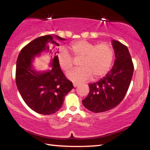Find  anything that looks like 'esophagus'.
<instances>
[{"instance_id": "34e87169", "label": "esophagus", "mask_w": 150, "mask_h": 150, "mask_svg": "<svg viewBox=\"0 0 150 150\" xmlns=\"http://www.w3.org/2000/svg\"><path fill=\"white\" fill-rule=\"evenodd\" d=\"M79 85V84H78V83H73V87H77Z\"/></svg>"}]
</instances>
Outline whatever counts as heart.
Returning a JSON list of instances; mask_svg holds the SVG:
<instances>
[{
	"mask_svg": "<svg viewBox=\"0 0 150 150\" xmlns=\"http://www.w3.org/2000/svg\"><path fill=\"white\" fill-rule=\"evenodd\" d=\"M69 50L75 58L81 59L79 65L81 67L71 71L67 74L70 81L74 83H83L105 76L110 70L114 59V50L110 45L79 40L72 43ZM59 67L67 72L73 65L72 57L67 51L62 50L57 55Z\"/></svg>",
	"mask_w": 150,
	"mask_h": 150,
	"instance_id": "heart-1",
	"label": "heart"
}]
</instances>
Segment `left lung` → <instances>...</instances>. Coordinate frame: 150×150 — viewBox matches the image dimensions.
<instances>
[{
	"label": "left lung",
	"instance_id": "1",
	"mask_svg": "<svg viewBox=\"0 0 150 150\" xmlns=\"http://www.w3.org/2000/svg\"><path fill=\"white\" fill-rule=\"evenodd\" d=\"M116 59L110 71L97 82L91 83L89 93L83 105L93 112H103L116 107L125 96L134 72L128 47L116 40L112 41Z\"/></svg>",
	"mask_w": 150,
	"mask_h": 150
}]
</instances>
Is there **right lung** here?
I'll return each mask as SVG.
<instances>
[{"instance_id":"right-lung-1","label":"right lung","mask_w":150,"mask_h":150,"mask_svg":"<svg viewBox=\"0 0 150 150\" xmlns=\"http://www.w3.org/2000/svg\"><path fill=\"white\" fill-rule=\"evenodd\" d=\"M65 41L57 35H47L30 42L20 51L16 61V83L26 105L41 115H52L62 108L65 96L73 88L71 81L65 77L57 62L59 46L54 39ZM43 52L52 55L50 66L45 71H37L33 63Z\"/></svg>"}]
</instances>
